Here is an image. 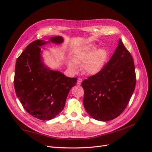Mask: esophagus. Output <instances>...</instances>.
Wrapping results in <instances>:
<instances>
[{
    "mask_svg": "<svg viewBox=\"0 0 152 152\" xmlns=\"http://www.w3.org/2000/svg\"><path fill=\"white\" fill-rule=\"evenodd\" d=\"M82 78H81V77H79L77 79V85H80L81 84V82H82Z\"/></svg>",
    "mask_w": 152,
    "mask_h": 152,
    "instance_id": "1",
    "label": "esophagus"
}]
</instances>
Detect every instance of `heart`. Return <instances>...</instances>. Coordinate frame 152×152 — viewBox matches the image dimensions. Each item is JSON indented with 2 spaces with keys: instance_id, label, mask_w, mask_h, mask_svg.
<instances>
[{
  "instance_id": "1",
  "label": "heart",
  "mask_w": 152,
  "mask_h": 152,
  "mask_svg": "<svg viewBox=\"0 0 152 152\" xmlns=\"http://www.w3.org/2000/svg\"><path fill=\"white\" fill-rule=\"evenodd\" d=\"M96 46L88 45L78 48L73 56V61L68 62L72 71H77L76 64H83V69L88 75H96L104 68L107 58V52L104 48L95 50Z\"/></svg>"
}]
</instances>
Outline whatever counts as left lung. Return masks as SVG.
<instances>
[{"mask_svg":"<svg viewBox=\"0 0 152 152\" xmlns=\"http://www.w3.org/2000/svg\"><path fill=\"white\" fill-rule=\"evenodd\" d=\"M133 58L120 39L109 61L97 74L83 80V104L92 118L108 121L120 115L136 86Z\"/></svg>","mask_w":152,"mask_h":152,"instance_id":"1","label":"left lung"}]
</instances>
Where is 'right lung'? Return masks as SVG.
<instances>
[{"mask_svg":"<svg viewBox=\"0 0 152 152\" xmlns=\"http://www.w3.org/2000/svg\"><path fill=\"white\" fill-rule=\"evenodd\" d=\"M63 41L61 36L49 40L57 44ZM47 43L37 40L29 44L16 61L14 78L16 94L23 108L42 121L53 119L63 110L68 94L77 80L43 64L40 47Z\"/></svg>","mask_w":152,"mask_h":152,"instance_id":"add662e5","label":"right lung"}]
</instances>
